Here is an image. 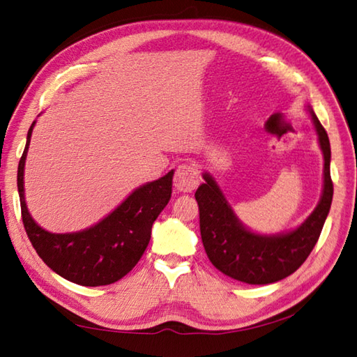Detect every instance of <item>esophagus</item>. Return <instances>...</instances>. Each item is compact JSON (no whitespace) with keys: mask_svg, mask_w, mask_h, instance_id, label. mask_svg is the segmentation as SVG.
Masks as SVG:
<instances>
[{"mask_svg":"<svg viewBox=\"0 0 357 357\" xmlns=\"http://www.w3.org/2000/svg\"><path fill=\"white\" fill-rule=\"evenodd\" d=\"M199 184L198 170L190 164H183L176 169L173 178V185L181 193H192Z\"/></svg>","mask_w":357,"mask_h":357,"instance_id":"34e87169","label":"esophagus"}]
</instances>
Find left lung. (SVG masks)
Masks as SVG:
<instances>
[{"mask_svg": "<svg viewBox=\"0 0 357 357\" xmlns=\"http://www.w3.org/2000/svg\"><path fill=\"white\" fill-rule=\"evenodd\" d=\"M308 112L324 155V190L313 213L298 229L278 234L250 231L234 215L210 173L202 174L206 183L195 193L199 206L201 238L210 262L241 282L265 285L290 276L305 262L321 236L333 201L331 149L328 135L310 105Z\"/></svg>", "mask_w": 357, "mask_h": 357, "instance_id": "obj_1", "label": "left lung"}]
</instances>
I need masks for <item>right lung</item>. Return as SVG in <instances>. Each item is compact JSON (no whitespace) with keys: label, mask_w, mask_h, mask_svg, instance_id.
<instances>
[{"label":"right lung","mask_w":357,"mask_h":357,"mask_svg":"<svg viewBox=\"0 0 357 357\" xmlns=\"http://www.w3.org/2000/svg\"><path fill=\"white\" fill-rule=\"evenodd\" d=\"M35 121L18 164L22 224L38 256L59 276L84 287L116 282L130 271L149 245L151 225L169 204L173 170L136 188L102 221L77 233H50L30 216L24 199V164Z\"/></svg>","instance_id":"right-lung-1"}]
</instances>
